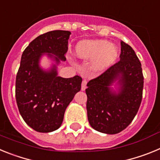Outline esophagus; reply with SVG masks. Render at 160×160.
<instances>
[{"instance_id": "obj_1", "label": "esophagus", "mask_w": 160, "mask_h": 160, "mask_svg": "<svg viewBox=\"0 0 160 160\" xmlns=\"http://www.w3.org/2000/svg\"><path fill=\"white\" fill-rule=\"evenodd\" d=\"M87 80H82V90H86V88H87Z\"/></svg>"}]
</instances>
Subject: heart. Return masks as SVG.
<instances>
[{
	"label": "heart",
	"instance_id": "heart-1",
	"mask_svg": "<svg viewBox=\"0 0 160 160\" xmlns=\"http://www.w3.org/2000/svg\"><path fill=\"white\" fill-rule=\"evenodd\" d=\"M78 58L84 60H93L91 69L100 71L111 66L118 57V48L104 40L82 41L75 48Z\"/></svg>",
	"mask_w": 160,
	"mask_h": 160
}]
</instances>
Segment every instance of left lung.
Masks as SVG:
<instances>
[{
    "label": "left lung",
    "mask_w": 160,
    "mask_h": 160,
    "mask_svg": "<svg viewBox=\"0 0 160 160\" xmlns=\"http://www.w3.org/2000/svg\"><path fill=\"white\" fill-rule=\"evenodd\" d=\"M120 60L101 75L87 83L88 121L96 131L109 135L118 134L132 122L142 98V66L134 49L121 42ZM116 81V93L110 86Z\"/></svg>",
    "instance_id": "1"
}]
</instances>
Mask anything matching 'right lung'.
Instances as JSON below:
<instances>
[{
    "mask_svg": "<svg viewBox=\"0 0 160 160\" xmlns=\"http://www.w3.org/2000/svg\"><path fill=\"white\" fill-rule=\"evenodd\" d=\"M70 33L66 30L43 33L32 40L22 55L16 77L17 104L24 121L38 132L58 129L66 107L81 90L80 76L64 78L58 76L55 65L49 71L39 66L42 53H48L57 63L66 60Z\"/></svg>",
    "mask_w": 160,
    "mask_h": 160,
    "instance_id": "right-lung-1",
    "label": "right lung"
}]
</instances>
